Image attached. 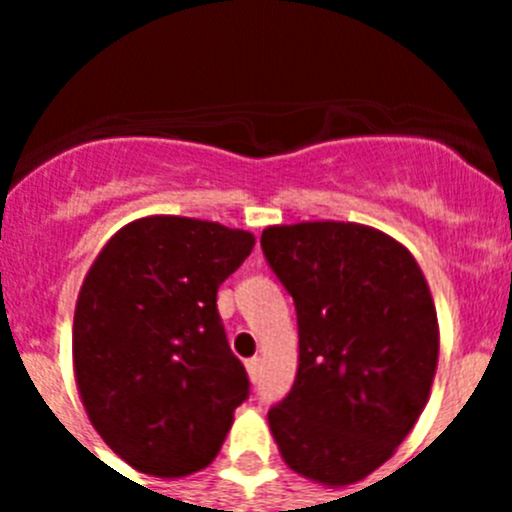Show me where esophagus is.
I'll return each instance as SVG.
<instances>
[{"label": "esophagus", "mask_w": 512, "mask_h": 512, "mask_svg": "<svg viewBox=\"0 0 512 512\" xmlns=\"http://www.w3.org/2000/svg\"><path fill=\"white\" fill-rule=\"evenodd\" d=\"M246 369H248V377H251V382H259V377H261V359H259V356L248 359Z\"/></svg>", "instance_id": "obj_1"}]
</instances>
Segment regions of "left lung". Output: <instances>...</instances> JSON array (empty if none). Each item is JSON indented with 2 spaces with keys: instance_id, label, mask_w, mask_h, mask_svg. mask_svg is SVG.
<instances>
[{
  "instance_id": "1",
  "label": "left lung",
  "mask_w": 512,
  "mask_h": 512,
  "mask_svg": "<svg viewBox=\"0 0 512 512\" xmlns=\"http://www.w3.org/2000/svg\"><path fill=\"white\" fill-rule=\"evenodd\" d=\"M261 251L300 330L271 433L297 474L354 485L395 454L431 392L438 325L423 271L390 235L354 223L266 228Z\"/></svg>"
}]
</instances>
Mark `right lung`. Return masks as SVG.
<instances>
[{"label": "right lung", "mask_w": 512, "mask_h": 512, "mask_svg": "<svg viewBox=\"0 0 512 512\" xmlns=\"http://www.w3.org/2000/svg\"><path fill=\"white\" fill-rule=\"evenodd\" d=\"M253 235L192 217H143L89 269L74 315V369L89 420L138 472L205 469L251 395L217 289Z\"/></svg>", "instance_id": "right-lung-1"}]
</instances>
